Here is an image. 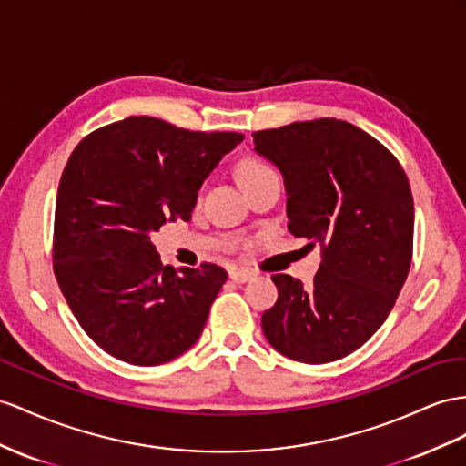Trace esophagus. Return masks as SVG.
<instances>
[{"mask_svg": "<svg viewBox=\"0 0 466 466\" xmlns=\"http://www.w3.org/2000/svg\"><path fill=\"white\" fill-rule=\"evenodd\" d=\"M254 278V271L248 269V268H240V269H232L230 271V279L234 283H246Z\"/></svg>", "mask_w": 466, "mask_h": 466, "instance_id": "obj_1", "label": "esophagus"}]
</instances>
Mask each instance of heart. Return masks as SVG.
<instances>
[{
  "instance_id": "obj_1",
  "label": "heart",
  "mask_w": 466,
  "mask_h": 466,
  "mask_svg": "<svg viewBox=\"0 0 466 466\" xmlns=\"http://www.w3.org/2000/svg\"><path fill=\"white\" fill-rule=\"evenodd\" d=\"M273 173H276L273 171V167L259 157H246L240 161V165H238V178H240L242 187L252 185V183L259 181V178H264Z\"/></svg>"
}]
</instances>
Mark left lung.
I'll list each match as a JSON object with an SVG mask.
<instances>
[{"instance_id": "obj_1", "label": "left lung", "mask_w": 466, "mask_h": 466, "mask_svg": "<svg viewBox=\"0 0 466 466\" xmlns=\"http://www.w3.org/2000/svg\"><path fill=\"white\" fill-rule=\"evenodd\" d=\"M256 151L279 167L289 232L320 244L311 288L271 276L278 301L261 315L269 344L305 364L360 349L388 319L413 256V197L393 153L337 117L252 134Z\"/></svg>"}]
</instances>
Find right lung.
<instances>
[{
	"label": "right lung",
	"mask_w": 466,
	"mask_h": 466,
	"mask_svg": "<svg viewBox=\"0 0 466 466\" xmlns=\"http://www.w3.org/2000/svg\"><path fill=\"white\" fill-rule=\"evenodd\" d=\"M242 139L131 116L75 147L56 193L53 269L102 350L157 366L198 340L228 273L214 264L163 266L149 234L190 220L202 181Z\"/></svg>",
	"instance_id": "add662e5"
}]
</instances>
